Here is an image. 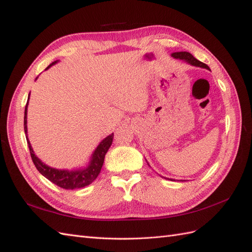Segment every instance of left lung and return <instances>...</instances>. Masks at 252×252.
Listing matches in <instances>:
<instances>
[{
	"instance_id": "left-lung-1",
	"label": "left lung",
	"mask_w": 252,
	"mask_h": 252,
	"mask_svg": "<svg viewBox=\"0 0 252 252\" xmlns=\"http://www.w3.org/2000/svg\"><path fill=\"white\" fill-rule=\"evenodd\" d=\"M171 57H172V58H174V59H178V60L185 61L186 63H188V64H190V65H192V66H195V67H201V68H206V69L210 70V68H209L207 65L204 64V63H202V62H200V61H199V60H196V59L191 55V53H189V52H187V51H178V52H173V53H171ZM148 165H149V164H148ZM162 178H164V177H162ZM164 179L174 181V180H172V179H168V178H164Z\"/></svg>"
}]
</instances>
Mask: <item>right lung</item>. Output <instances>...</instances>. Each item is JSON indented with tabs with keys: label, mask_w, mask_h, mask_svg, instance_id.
Here are the masks:
<instances>
[{
	"label": "right lung",
	"mask_w": 252,
	"mask_h": 252,
	"mask_svg": "<svg viewBox=\"0 0 252 252\" xmlns=\"http://www.w3.org/2000/svg\"><path fill=\"white\" fill-rule=\"evenodd\" d=\"M58 62L59 61H55V62H52L45 70H47L48 68H50L52 65L57 64ZM29 95H30V94H29ZM28 101H29V96L27 100L26 107H25V113H24V130H25V134H26V140H27V144L29 147L30 156H32V162H33L34 166L36 167V169L39 170V172L42 175H44L45 178L48 179L50 182H52L53 184H56L59 187L64 188V189H78V188H83V187L91 184V183H93L97 178V175L101 172L105 155L107 154V151L112 144L113 133L109 134L108 136H106V138L97 145V147L94 151L93 156H91V158H90V161H89L88 165H86V167H83V168H79V169H73V170L52 168V167L43 163L41 159L35 156L34 151L32 147V144H30V142L28 140V136H27Z\"/></svg>",
	"instance_id": "right-lung-1"
}]
</instances>
